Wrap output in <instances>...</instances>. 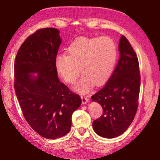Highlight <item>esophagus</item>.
I'll return each mask as SVG.
<instances>
[{"instance_id":"34e87169","label":"esophagus","mask_w":160,"mask_h":160,"mask_svg":"<svg viewBox=\"0 0 160 160\" xmlns=\"http://www.w3.org/2000/svg\"><path fill=\"white\" fill-rule=\"evenodd\" d=\"M81 99H82V103L83 104H85L89 102V99L83 96H81Z\"/></svg>"}]
</instances>
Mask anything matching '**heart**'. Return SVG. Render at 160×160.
<instances>
[{"label": "heart", "mask_w": 160, "mask_h": 160, "mask_svg": "<svg viewBox=\"0 0 160 160\" xmlns=\"http://www.w3.org/2000/svg\"><path fill=\"white\" fill-rule=\"evenodd\" d=\"M66 52L67 55L56 56L55 69L69 85L75 83L81 70L83 75L74 88L80 94L88 93L95 85L107 82L118 58L117 46L108 37H78L68 47Z\"/></svg>", "instance_id": "b5f03b06"}]
</instances>
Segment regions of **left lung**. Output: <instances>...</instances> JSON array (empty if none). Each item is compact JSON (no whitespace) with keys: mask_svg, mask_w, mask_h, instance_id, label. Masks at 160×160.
<instances>
[{"mask_svg":"<svg viewBox=\"0 0 160 160\" xmlns=\"http://www.w3.org/2000/svg\"><path fill=\"white\" fill-rule=\"evenodd\" d=\"M120 58L105 86L92 96L103 109V114L92 123L97 134L113 138L125 132L133 121L138 107L140 75L138 59L128 40L119 41Z\"/></svg>","mask_w":160,"mask_h":160,"instance_id":"obj_1","label":"left lung"}]
</instances>
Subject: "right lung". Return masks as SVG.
<instances>
[{"mask_svg": "<svg viewBox=\"0 0 160 160\" xmlns=\"http://www.w3.org/2000/svg\"><path fill=\"white\" fill-rule=\"evenodd\" d=\"M61 44L58 29H40L27 38L15 61L14 88L23 115L48 139L70 131L72 113L82 102L58 78L54 63Z\"/></svg>", "mask_w": 160, "mask_h": 160, "instance_id": "1", "label": "right lung"}]
</instances>
